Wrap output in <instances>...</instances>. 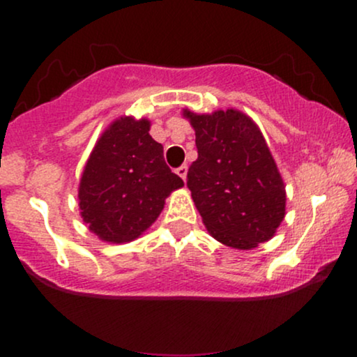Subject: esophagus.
I'll use <instances>...</instances> for the list:
<instances>
[{
    "label": "esophagus",
    "mask_w": 357,
    "mask_h": 357,
    "mask_svg": "<svg viewBox=\"0 0 357 357\" xmlns=\"http://www.w3.org/2000/svg\"><path fill=\"white\" fill-rule=\"evenodd\" d=\"M176 173H178V176H179V178L183 179V181H186V176H188V166H186V165L179 166L178 169H176Z\"/></svg>",
    "instance_id": "esophagus-1"
}]
</instances>
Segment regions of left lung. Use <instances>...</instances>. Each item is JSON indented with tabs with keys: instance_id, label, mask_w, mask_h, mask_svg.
<instances>
[{
	"instance_id": "1",
	"label": "left lung",
	"mask_w": 357,
	"mask_h": 357,
	"mask_svg": "<svg viewBox=\"0 0 357 357\" xmlns=\"http://www.w3.org/2000/svg\"><path fill=\"white\" fill-rule=\"evenodd\" d=\"M196 134L198 159L188 188L213 238L250 250L275 235L285 216V186L255 122L235 109L184 110Z\"/></svg>"
}]
</instances>
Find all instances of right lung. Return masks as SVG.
Returning a JSON list of instances; mask_svg holds the SVG:
<instances>
[{
    "label": "right lung",
    "instance_id": "add662e5",
    "mask_svg": "<svg viewBox=\"0 0 357 357\" xmlns=\"http://www.w3.org/2000/svg\"><path fill=\"white\" fill-rule=\"evenodd\" d=\"M147 119L121 117L102 134L79 186L80 215L100 240L126 243L154 223L165 199L183 186L167 167Z\"/></svg>",
    "mask_w": 357,
    "mask_h": 357
}]
</instances>
